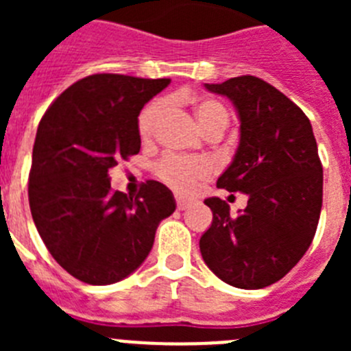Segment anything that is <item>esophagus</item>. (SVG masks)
I'll list each match as a JSON object with an SVG mask.
<instances>
[{
    "instance_id": "obj_1",
    "label": "esophagus",
    "mask_w": 351,
    "mask_h": 351,
    "mask_svg": "<svg viewBox=\"0 0 351 351\" xmlns=\"http://www.w3.org/2000/svg\"><path fill=\"white\" fill-rule=\"evenodd\" d=\"M176 204H178L179 210H184L186 207H190L193 204L191 198H184V197H176Z\"/></svg>"
}]
</instances>
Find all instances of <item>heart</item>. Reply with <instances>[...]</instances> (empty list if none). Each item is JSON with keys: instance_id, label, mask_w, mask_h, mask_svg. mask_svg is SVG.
<instances>
[{"instance_id": "obj_1", "label": "heart", "mask_w": 351, "mask_h": 351, "mask_svg": "<svg viewBox=\"0 0 351 351\" xmlns=\"http://www.w3.org/2000/svg\"><path fill=\"white\" fill-rule=\"evenodd\" d=\"M165 101H151L138 116L137 128L138 135L144 141L153 137L158 119L165 110ZM195 114L198 123L202 125L206 132L213 130L214 126L228 125V114L221 104L214 100H200L195 105ZM213 173L210 161L204 158H181V156H165L156 163V176L161 181L181 193H190L197 188L198 181L207 179Z\"/></svg>"}]
</instances>
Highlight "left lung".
Segmentation results:
<instances>
[{"instance_id": "obj_1", "label": "left lung", "mask_w": 351, "mask_h": 351, "mask_svg": "<svg viewBox=\"0 0 351 351\" xmlns=\"http://www.w3.org/2000/svg\"><path fill=\"white\" fill-rule=\"evenodd\" d=\"M226 96L241 121V138L218 188L247 195L237 216L218 197L200 253L219 280L244 290L280 281L308 251L324 195V169L308 116L265 80L241 75L206 84Z\"/></svg>"}]
</instances>
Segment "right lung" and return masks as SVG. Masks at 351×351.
I'll use <instances>...</instances> for the list:
<instances>
[{
  "label": "right lung",
  "instance_id": "right-lung-1",
  "mask_svg": "<svg viewBox=\"0 0 351 351\" xmlns=\"http://www.w3.org/2000/svg\"><path fill=\"white\" fill-rule=\"evenodd\" d=\"M170 79L96 73L71 84L45 110L33 145L29 209L61 267L88 285L125 280L147 258L172 191L145 181L137 197L110 188L108 170L141 151L142 107Z\"/></svg>",
  "mask_w": 351,
  "mask_h": 351
}]
</instances>
